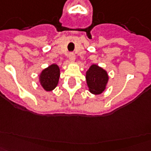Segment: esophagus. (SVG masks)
Masks as SVG:
<instances>
[{"label":"esophagus","instance_id":"obj_1","mask_svg":"<svg viewBox=\"0 0 151 151\" xmlns=\"http://www.w3.org/2000/svg\"><path fill=\"white\" fill-rule=\"evenodd\" d=\"M69 60H70V61H74V60H76V55L74 54L73 52L70 53V55H69Z\"/></svg>","mask_w":151,"mask_h":151}]
</instances>
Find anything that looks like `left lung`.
<instances>
[{"label": "left lung", "instance_id": "left-lung-1", "mask_svg": "<svg viewBox=\"0 0 151 151\" xmlns=\"http://www.w3.org/2000/svg\"><path fill=\"white\" fill-rule=\"evenodd\" d=\"M108 81V75L105 70L96 65H92L86 72V82L90 91L101 94L105 91Z\"/></svg>", "mask_w": 151, "mask_h": 151}]
</instances>
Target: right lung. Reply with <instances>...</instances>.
Instances as JSON below:
<instances>
[{
  "mask_svg": "<svg viewBox=\"0 0 151 151\" xmlns=\"http://www.w3.org/2000/svg\"><path fill=\"white\" fill-rule=\"evenodd\" d=\"M60 77V69L57 65H51L42 70L40 76L41 86L46 91H50L56 87Z\"/></svg>",
  "mask_w": 151,
  "mask_h": 151,
  "instance_id": "1",
  "label": "right lung"
}]
</instances>
